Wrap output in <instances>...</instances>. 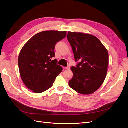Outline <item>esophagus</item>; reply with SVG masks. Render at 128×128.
I'll list each match as a JSON object with an SVG mask.
<instances>
[{
    "label": "esophagus",
    "instance_id": "1",
    "mask_svg": "<svg viewBox=\"0 0 128 128\" xmlns=\"http://www.w3.org/2000/svg\"><path fill=\"white\" fill-rule=\"evenodd\" d=\"M64 69H66V70H70V66L64 67Z\"/></svg>",
    "mask_w": 128,
    "mask_h": 128
}]
</instances>
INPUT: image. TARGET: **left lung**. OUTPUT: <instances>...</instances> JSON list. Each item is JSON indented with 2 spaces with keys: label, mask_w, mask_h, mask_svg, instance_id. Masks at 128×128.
Listing matches in <instances>:
<instances>
[{
  "label": "left lung",
  "mask_w": 128,
  "mask_h": 128,
  "mask_svg": "<svg viewBox=\"0 0 128 128\" xmlns=\"http://www.w3.org/2000/svg\"><path fill=\"white\" fill-rule=\"evenodd\" d=\"M67 38L75 60L80 62L76 67L70 68L73 76L69 86L80 94H91L100 88L106 78L108 50L96 37L91 34L68 32Z\"/></svg>",
  "instance_id": "left-lung-1"
}]
</instances>
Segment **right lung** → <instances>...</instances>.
Listing matches in <instances>:
<instances>
[{
	"label": "right lung",
	"mask_w": 128,
	"mask_h": 128,
	"mask_svg": "<svg viewBox=\"0 0 128 128\" xmlns=\"http://www.w3.org/2000/svg\"><path fill=\"white\" fill-rule=\"evenodd\" d=\"M66 36V31L46 30L37 33L22 48L18 63L20 75L26 87L36 93L46 91L53 86L63 70L57 65L54 48L57 42Z\"/></svg>",
	"instance_id": "right-lung-1"
}]
</instances>
